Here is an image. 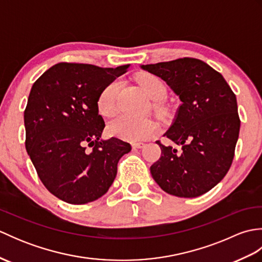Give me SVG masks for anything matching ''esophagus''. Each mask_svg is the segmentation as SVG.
<instances>
[{"mask_svg":"<svg viewBox=\"0 0 262 262\" xmlns=\"http://www.w3.org/2000/svg\"><path fill=\"white\" fill-rule=\"evenodd\" d=\"M144 145H145V144H144L143 142H134V143H132V147L133 148H142V147H144Z\"/></svg>","mask_w":262,"mask_h":262,"instance_id":"esophagus-1","label":"esophagus"}]
</instances>
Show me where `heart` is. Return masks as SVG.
Wrapping results in <instances>:
<instances>
[{"label": "heart", "mask_w": 262, "mask_h": 262, "mask_svg": "<svg viewBox=\"0 0 262 262\" xmlns=\"http://www.w3.org/2000/svg\"><path fill=\"white\" fill-rule=\"evenodd\" d=\"M138 82L147 98L152 101L159 102L165 98L166 86L160 77L147 74L141 76ZM119 89V81L115 80L105 85L100 92L97 100V108L102 116L114 114ZM107 129L111 136L133 142L148 137L155 130V125L153 121L148 119H134L125 115H119L108 122Z\"/></svg>", "instance_id": "b5f03b06"}]
</instances>
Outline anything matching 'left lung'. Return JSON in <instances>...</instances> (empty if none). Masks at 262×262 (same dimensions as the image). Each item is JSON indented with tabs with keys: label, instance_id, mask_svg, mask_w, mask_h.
Segmentation results:
<instances>
[{
	"label": "left lung",
	"instance_id": "1",
	"mask_svg": "<svg viewBox=\"0 0 262 262\" xmlns=\"http://www.w3.org/2000/svg\"><path fill=\"white\" fill-rule=\"evenodd\" d=\"M163 80L181 103L164 133L177 145L161 147L151 174L172 196L209 191L229 171L240 132L236 97L221 73L196 58L141 65Z\"/></svg>",
	"mask_w": 262,
	"mask_h": 262
}]
</instances>
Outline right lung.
<instances>
[{
	"label": "right lung",
	"instance_id": "add662e5",
	"mask_svg": "<svg viewBox=\"0 0 262 262\" xmlns=\"http://www.w3.org/2000/svg\"><path fill=\"white\" fill-rule=\"evenodd\" d=\"M129 66L58 63L33 83L25 110L26 148L43 186L63 202L102 197L119 159L130 152V144L101 137L104 121L97 108L102 89Z\"/></svg>",
	"mask_w": 262,
	"mask_h": 262
}]
</instances>
